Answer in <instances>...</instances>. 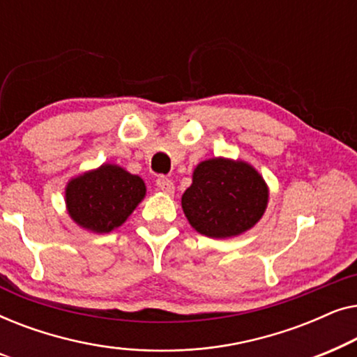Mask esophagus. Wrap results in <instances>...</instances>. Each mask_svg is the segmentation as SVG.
<instances>
[{"label":"esophagus","mask_w":357,"mask_h":357,"mask_svg":"<svg viewBox=\"0 0 357 357\" xmlns=\"http://www.w3.org/2000/svg\"><path fill=\"white\" fill-rule=\"evenodd\" d=\"M155 183H158V187H159L160 192H164V193H167V195H172L174 193V182H172V180H169V178H165V177H160V178L155 180Z\"/></svg>","instance_id":"1"}]
</instances>
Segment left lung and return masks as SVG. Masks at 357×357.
Instances as JSON below:
<instances>
[{"mask_svg": "<svg viewBox=\"0 0 357 357\" xmlns=\"http://www.w3.org/2000/svg\"><path fill=\"white\" fill-rule=\"evenodd\" d=\"M268 199L270 188L252 164L219 155L195 167L192 185L182 195V209L202 236L231 238L260 221Z\"/></svg>", "mask_w": 357, "mask_h": 357, "instance_id": "1", "label": "left lung"}]
</instances>
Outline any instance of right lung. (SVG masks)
I'll list each match as a JSON object with an SVG mask.
<instances>
[{"label":"right lung","mask_w":357,"mask_h":357,"mask_svg":"<svg viewBox=\"0 0 357 357\" xmlns=\"http://www.w3.org/2000/svg\"><path fill=\"white\" fill-rule=\"evenodd\" d=\"M144 197V180L110 162L76 175L65 187L68 216L92 234L115 231Z\"/></svg>","instance_id":"obj_1"}]
</instances>
